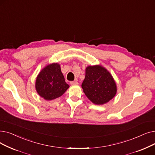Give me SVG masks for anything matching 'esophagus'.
<instances>
[{
	"label": "esophagus",
	"instance_id": "obj_1",
	"mask_svg": "<svg viewBox=\"0 0 155 155\" xmlns=\"http://www.w3.org/2000/svg\"><path fill=\"white\" fill-rule=\"evenodd\" d=\"M70 84L71 85H75V84H78V82L77 81H71Z\"/></svg>",
	"mask_w": 155,
	"mask_h": 155
}]
</instances>
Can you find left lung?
Instances as JSON below:
<instances>
[{"mask_svg": "<svg viewBox=\"0 0 155 155\" xmlns=\"http://www.w3.org/2000/svg\"><path fill=\"white\" fill-rule=\"evenodd\" d=\"M82 88L86 97L94 104L103 105L112 99L117 92L111 74L100 65L88 66Z\"/></svg>", "mask_w": 155, "mask_h": 155, "instance_id": "8db88e82", "label": "left lung"}]
</instances>
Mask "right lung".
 Wrapping results in <instances>:
<instances>
[{
    "instance_id": "right-lung-1",
    "label": "right lung",
    "mask_w": 155,
    "mask_h": 155,
    "mask_svg": "<svg viewBox=\"0 0 155 155\" xmlns=\"http://www.w3.org/2000/svg\"><path fill=\"white\" fill-rule=\"evenodd\" d=\"M69 86L65 83L60 65L54 63L47 65L38 74L36 80V90L40 97L47 100L62 96Z\"/></svg>"
}]
</instances>
